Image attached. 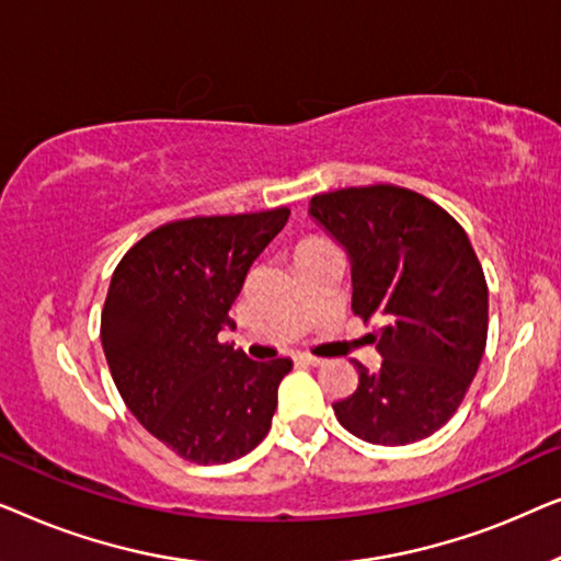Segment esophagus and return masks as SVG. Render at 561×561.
I'll return each instance as SVG.
<instances>
[{
    "instance_id": "esophagus-1",
    "label": "esophagus",
    "mask_w": 561,
    "mask_h": 561,
    "mask_svg": "<svg viewBox=\"0 0 561 561\" xmlns=\"http://www.w3.org/2000/svg\"><path fill=\"white\" fill-rule=\"evenodd\" d=\"M296 359H298V363H301V365H309V367H319V365H324V359H321V357H313V355H298Z\"/></svg>"
}]
</instances>
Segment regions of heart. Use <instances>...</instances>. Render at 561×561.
Listing matches in <instances>:
<instances>
[{"instance_id": "obj_1", "label": "heart", "mask_w": 561, "mask_h": 561, "mask_svg": "<svg viewBox=\"0 0 561 561\" xmlns=\"http://www.w3.org/2000/svg\"><path fill=\"white\" fill-rule=\"evenodd\" d=\"M301 248H319V242H304V244H298V250H301Z\"/></svg>"}]
</instances>
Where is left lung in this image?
Here are the masks:
<instances>
[{
	"label": "left lung",
	"mask_w": 561,
	"mask_h": 561,
	"mask_svg": "<svg viewBox=\"0 0 561 561\" xmlns=\"http://www.w3.org/2000/svg\"><path fill=\"white\" fill-rule=\"evenodd\" d=\"M309 214L347 250L352 311L375 321L382 363H355L357 390L332 409L357 439L398 447L455 416L488 342V283L465 229L393 183L317 194Z\"/></svg>",
	"instance_id": "obj_1"
}]
</instances>
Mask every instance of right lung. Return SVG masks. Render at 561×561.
I'll return each instance as SVG.
<instances>
[{
	"label": "right lung",
	"instance_id": "obj_1",
	"mask_svg": "<svg viewBox=\"0 0 561 561\" xmlns=\"http://www.w3.org/2000/svg\"><path fill=\"white\" fill-rule=\"evenodd\" d=\"M290 209L191 217L127 250L102 311V347L122 401L196 465L240 459L265 439L288 357L255 363L221 344L250 265Z\"/></svg>",
	"mask_w": 561,
	"mask_h": 561
}]
</instances>
